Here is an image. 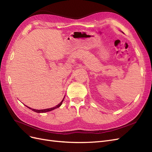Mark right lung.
<instances>
[{
    "instance_id": "right-lung-1",
    "label": "right lung",
    "mask_w": 152,
    "mask_h": 152,
    "mask_svg": "<svg viewBox=\"0 0 152 152\" xmlns=\"http://www.w3.org/2000/svg\"><path fill=\"white\" fill-rule=\"evenodd\" d=\"M63 99H64V98H63ZM63 99L61 101V102L60 103H59L58 105H56V107H53V108H50L44 109V110H35V109H32V108H30V107H28V108H30V109H31V110H33V111H34V112H37V113H44V112H47L51 111V110H54V109H56V108H58V107H60V106H61V104H62V102H63Z\"/></svg>"
}]
</instances>
